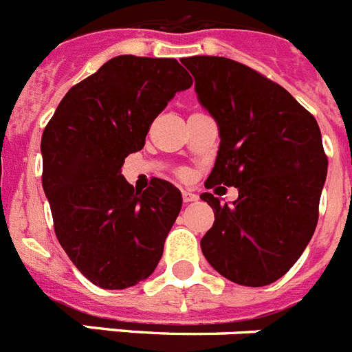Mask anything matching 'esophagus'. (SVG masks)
Returning <instances> with one entry per match:
<instances>
[{
	"mask_svg": "<svg viewBox=\"0 0 352 352\" xmlns=\"http://www.w3.org/2000/svg\"><path fill=\"white\" fill-rule=\"evenodd\" d=\"M182 200H184V204H189V201H197L198 197L191 191H182Z\"/></svg>",
	"mask_w": 352,
	"mask_h": 352,
	"instance_id": "obj_1",
	"label": "esophagus"
}]
</instances>
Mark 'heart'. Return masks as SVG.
I'll return each instance as SVG.
<instances>
[{"label":"heart","instance_id":"b5f03b06","mask_svg":"<svg viewBox=\"0 0 352 352\" xmlns=\"http://www.w3.org/2000/svg\"><path fill=\"white\" fill-rule=\"evenodd\" d=\"M177 177H179L180 180H188L189 179V170H186V168H180V170H177Z\"/></svg>","mask_w":352,"mask_h":352}]
</instances>
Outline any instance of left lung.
Wrapping results in <instances>:
<instances>
[{
	"mask_svg": "<svg viewBox=\"0 0 352 352\" xmlns=\"http://www.w3.org/2000/svg\"><path fill=\"white\" fill-rule=\"evenodd\" d=\"M180 62L221 136L206 188L239 189L232 206L200 197L214 210L201 252L230 282L269 285L296 264L316 232L328 173L319 125L285 88L244 63L223 56Z\"/></svg>",
	"mask_w": 352,
	"mask_h": 352,
	"instance_id": "obj_1",
	"label": "left lung"
}]
</instances>
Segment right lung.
<instances>
[{
    "label": "right lung",
    "instance_id": "right-lung-1",
    "mask_svg": "<svg viewBox=\"0 0 352 352\" xmlns=\"http://www.w3.org/2000/svg\"><path fill=\"white\" fill-rule=\"evenodd\" d=\"M193 85L175 58L122 54L67 91L42 134V186L54 234L72 264L100 289H127L154 273L182 207L154 180L134 191L122 175L152 122Z\"/></svg>",
    "mask_w": 352,
    "mask_h": 352
}]
</instances>
